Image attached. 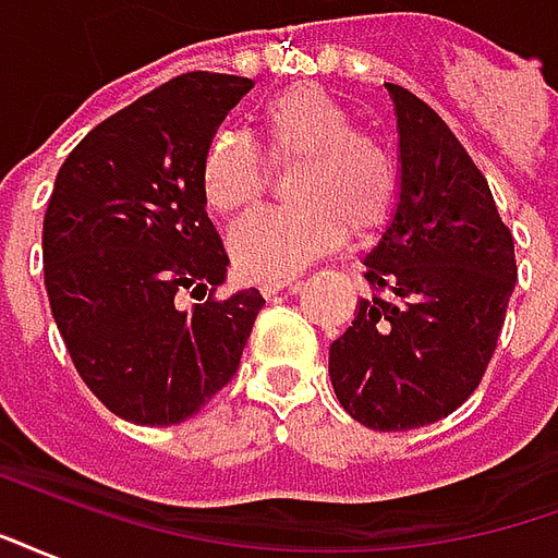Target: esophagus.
Returning a JSON list of instances; mask_svg holds the SVG:
<instances>
[{
  "label": "esophagus",
  "instance_id": "1",
  "mask_svg": "<svg viewBox=\"0 0 558 558\" xmlns=\"http://www.w3.org/2000/svg\"><path fill=\"white\" fill-rule=\"evenodd\" d=\"M295 283H299L295 275H283V278L263 280V287H259V290H263V295H275V292L287 290V287H295Z\"/></svg>",
  "mask_w": 558,
  "mask_h": 558
}]
</instances>
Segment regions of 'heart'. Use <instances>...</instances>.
I'll return each instance as SVG.
<instances>
[{
	"label": "heart",
	"mask_w": 558,
	"mask_h": 558,
	"mask_svg": "<svg viewBox=\"0 0 558 558\" xmlns=\"http://www.w3.org/2000/svg\"><path fill=\"white\" fill-rule=\"evenodd\" d=\"M269 163L299 170L290 179L295 206L254 215L232 230L230 247L244 275L283 278L335 251L347 230L367 242L395 220L403 175L395 148L319 86H292L259 107ZM239 131H220L199 160V187L218 215H244L268 191V165Z\"/></svg>",
	"instance_id": "1"
}]
</instances>
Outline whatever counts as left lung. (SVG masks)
Masks as SVG:
<instances>
[{
    "label": "left lung",
    "instance_id": "obj_1",
    "mask_svg": "<svg viewBox=\"0 0 558 558\" xmlns=\"http://www.w3.org/2000/svg\"><path fill=\"white\" fill-rule=\"evenodd\" d=\"M403 194L364 256L371 295L328 350L340 407L374 430H415L478 388L517 283L511 230L442 116L398 83Z\"/></svg>",
    "mask_w": 558,
    "mask_h": 558
}]
</instances>
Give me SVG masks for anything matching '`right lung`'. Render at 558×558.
<instances>
[{"label": "right lung", "instance_id": "1", "mask_svg": "<svg viewBox=\"0 0 558 558\" xmlns=\"http://www.w3.org/2000/svg\"><path fill=\"white\" fill-rule=\"evenodd\" d=\"M251 89L182 74L92 128L56 175L44 287L77 374L119 418L196 415L235 376L266 304L254 287L215 295L230 256L199 187L206 143Z\"/></svg>", "mask_w": 558, "mask_h": 558}]
</instances>
